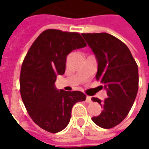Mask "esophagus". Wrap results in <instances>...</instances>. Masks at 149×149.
<instances>
[{"label":"esophagus","instance_id":"34e87169","mask_svg":"<svg viewBox=\"0 0 149 149\" xmlns=\"http://www.w3.org/2000/svg\"><path fill=\"white\" fill-rule=\"evenodd\" d=\"M86 102H87V103H91V102H92V101H91V97L87 96V97H86Z\"/></svg>","mask_w":149,"mask_h":149}]
</instances>
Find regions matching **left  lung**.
<instances>
[{
	"instance_id": "8db88e82",
	"label": "left lung",
	"mask_w": 149,
	"mask_h": 149,
	"mask_svg": "<svg viewBox=\"0 0 149 149\" xmlns=\"http://www.w3.org/2000/svg\"><path fill=\"white\" fill-rule=\"evenodd\" d=\"M97 61L96 79L107 91L102 102L92 97L104 108L92 121L103 129H111L122 123L133 106L139 84L138 66L128 46L111 34L82 33Z\"/></svg>"
}]
</instances>
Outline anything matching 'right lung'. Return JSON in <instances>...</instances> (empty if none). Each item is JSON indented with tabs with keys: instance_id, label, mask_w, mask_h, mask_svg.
<instances>
[{
	"instance_id": "1",
	"label": "right lung",
	"mask_w": 149,
	"mask_h": 149,
	"mask_svg": "<svg viewBox=\"0 0 149 149\" xmlns=\"http://www.w3.org/2000/svg\"><path fill=\"white\" fill-rule=\"evenodd\" d=\"M85 46L77 33L48 29L35 40L22 63V101L33 121L50 133L63 130L70 122L73 105L86 99L81 91H58L55 86L57 76L65 73L67 55Z\"/></svg>"
}]
</instances>
